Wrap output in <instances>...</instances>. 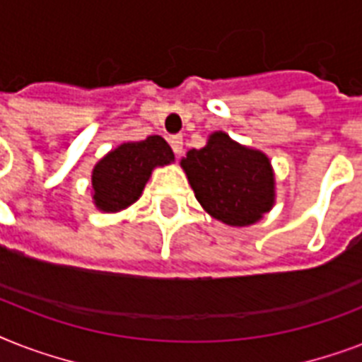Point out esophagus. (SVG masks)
Wrapping results in <instances>:
<instances>
[{
	"label": "esophagus",
	"mask_w": 362,
	"mask_h": 362,
	"mask_svg": "<svg viewBox=\"0 0 362 362\" xmlns=\"http://www.w3.org/2000/svg\"><path fill=\"white\" fill-rule=\"evenodd\" d=\"M169 142H170V148H173V152H175L176 156H182V152H184V141H182V136L180 135L170 136Z\"/></svg>",
	"instance_id": "1"
}]
</instances>
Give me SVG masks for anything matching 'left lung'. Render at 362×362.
Wrapping results in <instances>:
<instances>
[{
	"instance_id": "8db88e82",
	"label": "left lung",
	"mask_w": 362,
	"mask_h": 362,
	"mask_svg": "<svg viewBox=\"0 0 362 362\" xmlns=\"http://www.w3.org/2000/svg\"><path fill=\"white\" fill-rule=\"evenodd\" d=\"M180 167L204 212L226 226H253L276 203L269 156L233 141L226 131L210 133L203 148L182 158Z\"/></svg>"
}]
</instances>
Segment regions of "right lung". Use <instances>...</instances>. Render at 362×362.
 <instances>
[{
	"label": "right lung",
	"instance_id": "obj_1",
	"mask_svg": "<svg viewBox=\"0 0 362 362\" xmlns=\"http://www.w3.org/2000/svg\"><path fill=\"white\" fill-rule=\"evenodd\" d=\"M175 161L163 136L122 142L99 159L92 170V199L95 209L115 214L139 201L156 167Z\"/></svg>",
	"mask_w": 362,
	"mask_h": 362
}]
</instances>
